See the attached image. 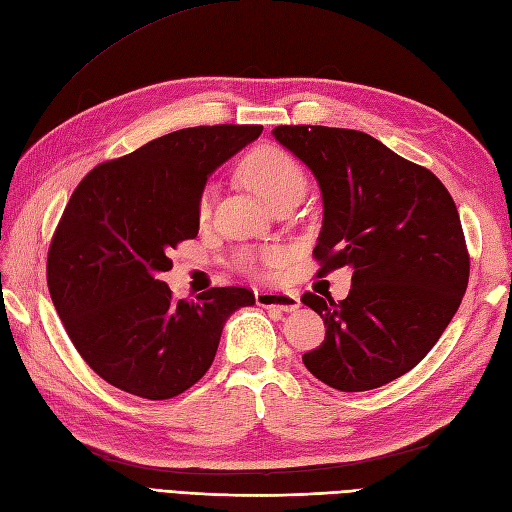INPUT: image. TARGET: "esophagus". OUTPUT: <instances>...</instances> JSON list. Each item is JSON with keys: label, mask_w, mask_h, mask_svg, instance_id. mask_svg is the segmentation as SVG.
I'll list each match as a JSON object with an SVG mask.
<instances>
[{"label": "esophagus", "mask_w": 512, "mask_h": 512, "mask_svg": "<svg viewBox=\"0 0 512 512\" xmlns=\"http://www.w3.org/2000/svg\"><path fill=\"white\" fill-rule=\"evenodd\" d=\"M255 300L259 307L279 309V311H296L300 307V298L294 292H281V290H257Z\"/></svg>", "instance_id": "esophagus-1"}]
</instances>
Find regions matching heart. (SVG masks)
Here are the masks:
<instances>
[{
  "label": "heart",
  "mask_w": 512,
  "mask_h": 512,
  "mask_svg": "<svg viewBox=\"0 0 512 512\" xmlns=\"http://www.w3.org/2000/svg\"><path fill=\"white\" fill-rule=\"evenodd\" d=\"M242 177L248 186L261 196V199L268 201V205L274 199H279V196H285L290 192H298V190L305 192V186H307L303 168H300V164L294 160V157L283 149L270 147V144L253 149L244 157ZM212 201H214V190L205 188L199 199L201 218L209 216ZM281 259H283V253L279 248H268V251L259 255H244L242 261L246 268H257L259 264L277 266L281 264Z\"/></svg>",
  "instance_id": "1"
}]
</instances>
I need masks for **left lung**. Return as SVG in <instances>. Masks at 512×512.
Returning <instances> with one entry per match:
<instances>
[{
	"label": "left lung",
	"mask_w": 512,
	"mask_h": 512,
	"mask_svg": "<svg viewBox=\"0 0 512 512\" xmlns=\"http://www.w3.org/2000/svg\"><path fill=\"white\" fill-rule=\"evenodd\" d=\"M272 136L320 186L318 274L352 272L339 303L300 298L326 326L305 368L339 391L383 387L428 355L461 305L469 255L456 205L428 168L363 131L281 125Z\"/></svg>",
	"instance_id": "8db88e82"
}]
</instances>
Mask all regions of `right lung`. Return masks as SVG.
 <instances>
[{"label":"right lung","mask_w":512,"mask_h":512,"mask_svg":"<svg viewBox=\"0 0 512 512\" xmlns=\"http://www.w3.org/2000/svg\"><path fill=\"white\" fill-rule=\"evenodd\" d=\"M261 125L188 127L99 164L64 209L47 285L73 346L103 381L147 400L190 389L212 365L246 287L173 300L170 251L199 233L207 177L259 138Z\"/></svg>","instance_id":"obj_1"}]
</instances>
